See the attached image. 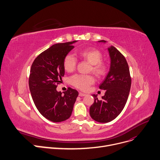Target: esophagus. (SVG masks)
Here are the masks:
<instances>
[{"label":"esophagus","instance_id":"obj_1","mask_svg":"<svg viewBox=\"0 0 160 160\" xmlns=\"http://www.w3.org/2000/svg\"><path fill=\"white\" fill-rule=\"evenodd\" d=\"M86 94L83 93L82 92H79V96H80V97H84V96H86Z\"/></svg>","mask_w":160,"mask_h":160}]
</instances>
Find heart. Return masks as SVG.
<instances>
[{"label": "heart", "mask_w": 160, "mask_h": 160, "mask_svg": "<svg viewBox=\"0 0 160 160\" xmlns=\"http://www.w3.org/2000/svg\"><path fill=\"white\" fill-rule=\"evenodd\" d=\"M81 58L88 62L91 66L90 71L98 78H102L106 76L109 71L108 64L102 61L103 55L100 51L94 48H87L79 52ZM77 59L71 54L67 55L63 59V68L68 72H71L76 68ZM70 83L77 89L82 91L87 90L94 83V80L91 75L77 74L72 75L69 79Z\"/></svg>", "instance_id": "b5f03b06"}]
</instances>
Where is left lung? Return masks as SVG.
<instances>
[{"mask_svg": "<svg viewBox=\"0 0 160 160\" xmlns=\"http://www.w3.org/2000/svg\"><path fill=\"white\" fill-rule=\"evenodd\" d=\"M108 50L111 68L99 86L100 89L105 90V93L100 100L97 95H92L94 101L89 109L91 118L100 123L109 122L120 114L128 99L131 86L129 68L125 57L114 46Z\"/></svg>", "mask_w": 160, "mask_h": 160, "instance_id": "1", "label": "left lung"}]
</instances>
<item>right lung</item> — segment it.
<instances>
[{
  "label": "right lung",
  "mask_w": 160,
  "mask_h": 160,
  "mask_svg": "<svg viewBox=\"0 0 160 160\" xmlns=\"http://www.w3.org/2000/svg\"><path fill=\"white\" fill-rule=\"evenodd\" d=\"M76 40L59 43L45 50L34 60L29 77L32 98L40 113L53 122L68 120L78 92L71 88L62 94L57 91L65 73L63 62Z\"/></svg>",
  "instance_id": "obj_1"
}]
</instances>
